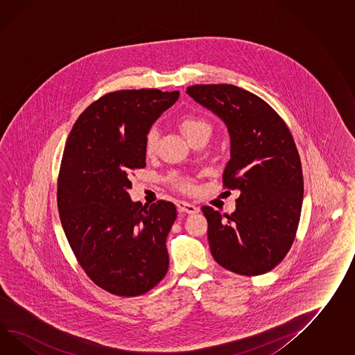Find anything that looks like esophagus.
<instances>
[{
	"label": "esophagus",
	"instance_id": "34e87169",
	"mask_svg": "<svg viewBox=\"0 0 355 355\" xmlns=\"http://www.w3.org/2000/svg\"><path fill=\"white\" fill-rule=\"evenodd\" d=\"M177 208L181 211V213H186V214H198L200 211V209L195 205H192L190 202H186V201H178L177 202Z\"/></svg>",
	"mask_w": 355,
	"mask_h": 355
}]
</instances>
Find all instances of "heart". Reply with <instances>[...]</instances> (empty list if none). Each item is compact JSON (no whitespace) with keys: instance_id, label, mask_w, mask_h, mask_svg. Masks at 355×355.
I'll return each instance as SVG.
<instances>
[{"instance_id":"heart-1","label":"heart","mask_w":355,"mask_h":355,"mask_svg":"<svg viewBox=\"0 0 355 355\" xmlns=\"http://www.w3.org/2000/svg\"><path fill=\"white\" fill-rule=\"evenodd\" d=\"M178 125L181 128L183 135L186 139L191 141L200 135H210L211 132V125L208 121L196 115H184L182 116ZM157 144H159V130L156 127H150L145 133L144 139V151L145 155L151 157L156 154L157 150ZM168 182L173 186L174 189L182 191V192H191L193 190V181L189 175L180 173H171L168 175Z\"/></svg>"}]
</instances>
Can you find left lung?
I'll return each mask as SVG.
<instances>
[{"instance_id":"8db88e82","label":"left lung","mask_w":355,"mask_h":355,"mask_svg":"<svg viewBox=\"0 0 355 355\" xmlns=\"http://www.w3.org/2000/svg\"><path fill=\"white\" fill-rule=\"evenodd\" d=\"M189 95L216 113L231 136L223 187L240 191L231 216L210 207L209 246L219 266L259 276L291 249L303 204V169L285 121L259 96L234 85H195Z\"/></svg>"}]
</instances>
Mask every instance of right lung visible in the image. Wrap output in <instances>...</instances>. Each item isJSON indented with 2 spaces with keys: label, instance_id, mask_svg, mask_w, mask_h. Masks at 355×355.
Returning a JSON list of instances; mask_svg holds the SVG:
<instances>
[{
  "label": "right lung",
  "instance_id": "obj_1",
  "mask_svg": "<svg viewBox=\"0 0 355 355\" xmlns=\"http://www.w3.org/2000/svg\"><path fill=\"white\" fill-rule=\"evenodd\" d=\"M180 92L121 89L101 96L79 115L58 178L61 225L79 266L116 296H139L168 272L166 237L173 202H132L130 173L146 166V130Z\"/></svg>",
  "mask_w": 355,
  "mask_h": 355
}]
</instances>
